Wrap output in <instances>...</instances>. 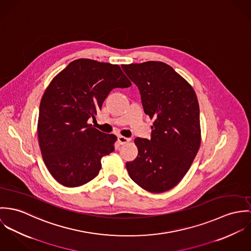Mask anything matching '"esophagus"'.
Wrapping results in <instances>:
<instances>
[{
	"mask_svg": "<svg viewBox=\"0 0 251 251\" xmlns=\"http://www.w3.org/2000/svg\"><path fill=\"white\" fill-rule=\"evenodd\" d=\"M117 140H118V142H119L120 144H125V143H127L128 141H130V139L125 138V137H123V136H118V137H117Z\"/></svg>",
	"mask_w": 251,
	"mask_h": 251,
	"instance_id": "34e87169",
	"label": "esophagus"
}]
</instances>
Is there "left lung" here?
<instances>
[{"instance_id":"8db88e82","label":"left lung","mask_w":251,"mask_h":251,"mask_svg":"<svg viewBox=\"0 0 251 251\" xmlns=\"http://www.w3.org/2000/svg\"><path fill=\"white\" fill-rule=\"evenodd\" d=\"M121 67L139 87L145 114L154 119L151 139H135L139 154L126 163L128 173L147 192H167L186 175L200 146L196 94L165 62L145 61Z\"/></svg>"}]
</instances>
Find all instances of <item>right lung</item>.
<instances>
[{
  "label": "right lung",
  "instance_id": "obj_1",
  "mask_svg": "<svg viewBox=\"0 0 251 251\" xmlns=\"http://www.w3.org/2000/svg\"><path fill=\"white\" fill-rule=\"evenodd\" d=\"M132 84L117 64L79 58L60 71L39 106L38 142L43 161L56 181L68 188L95 178L102 157L114 150L116 137L87 123L115 87Z\"/></svg>",
  "mask_w": 251,
  "mask_h": 251
}]
</instances>
